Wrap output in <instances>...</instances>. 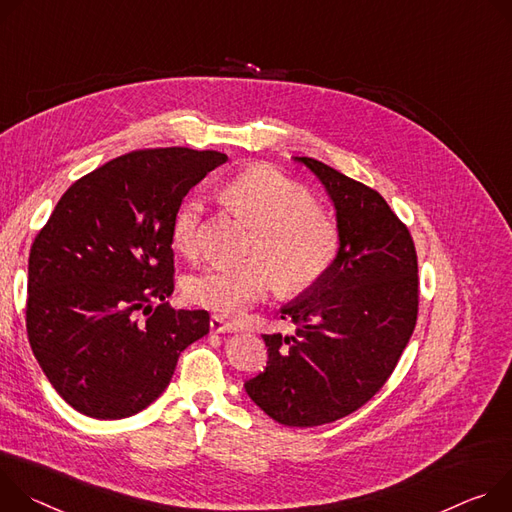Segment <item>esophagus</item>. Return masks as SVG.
I'll return each instance as SVG.
<instances>
[{
  "label": "esophagus",
  "instance_id": "34e87169",
  "mask_svg": "<svg viewBox=\"0 0 512 512\" xmlns=\"http://www.w3.org/2000/svg\"><path fill=\"white\" fill-rule=\"evenodd\" d=\"M209 327H211L213 333H232V331H236V325L230 323L227 319H223L221 315H213L209 319Z\"/></svg>",
  "mask_w": 512,
  "mask_h": 512
}]
</instances>
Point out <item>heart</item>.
Returning <instances> with one entry per match:
<instances>
[{
  "label": "heart",
  "mask_w": 512,
  "mask_h": 512,
  "mask_svg": "<svg viewBox=\"0 0 512 512\" xmlns=\"http://www.w3.org/2000/svg\"><path fill=\"white\" fill-rule=\"evenodd\" d=\"M223 205L244 217L254 232L248 254L238 264L207 266L185 280L189 301L221 315H240L268 295L274 280L285 295L313 289L331 268L339 236L327 211L313 205L309 191L272 166H250L227 179L219 191ZM205 240V203L189 197L177 211L173 244L197 256Z\"/></svg>",
  "instance_id": "b5f03b06"
}]
</instances>
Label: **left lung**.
<instances>
[{
  "mask_svg": "<svg viewBox=\"0 0 512 512\" xmlns=\"http://www.w3.org/2000/svg\"><path fill=\"white\" fill-rule=\"evenodd\" d=\"M337 221V256L317 285L278 309L293 335L264 333L268 362L246 380L274 421L315 427L358 411L382 388L417 323V252L405 223L374 189L315 160Z\"/></svg>",
  "mask_w": 512,
  "mask_h": 512,
  "instance_id": "left-lung-1",
  "label": "left lung"
}]
</instances>
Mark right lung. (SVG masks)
I'll return each mask as SVG.
<instances>
[{"label": "right lung", "mask_w": 512, "mask_h": 512, "mask_svg": "<svg viewBox=\"0 0 512 512\" xmlns=\"http://www.w3.org/2000/svg\"><path fill=\"white\" fill-rule=\"evenodd\" d=\"M225 160L189 148L113 158L69 187L36 236L28 339L75 411L93 419L140 413L168 386L181 352L209 331L207 311L164 301L175 291L177 211Z\"/></svg>", "instance_id": "1"}]
</instances>
